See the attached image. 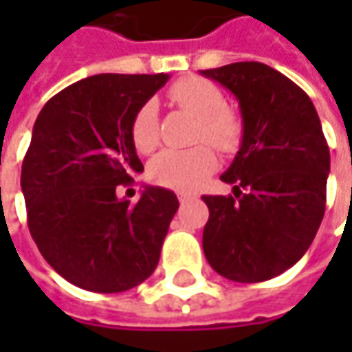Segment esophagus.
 <instances>
[{
  "instance_id": "esophagus-1",
  "label": "esophagus",
  "mask_w": 352,
  "mask_h": 352,
  "mask_svg": "<svg viewBox=\"0 0 352 352\" xmlns=\"http://www.w3.org/2000/svg\"><path fill=\"white\" fill-rule=\"evenodd\" d=\"M178 199H180V204H188V201L194 199V196H190V194H178Z\"/></svg>"
}]
</instances>
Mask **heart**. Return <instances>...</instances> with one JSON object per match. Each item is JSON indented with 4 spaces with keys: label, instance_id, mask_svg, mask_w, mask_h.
<instances>
[{
    "label": "heart",
    "instance_id": "b5f03b06",
    "mask_svg": "<svg viewBox=\"0 0 352 352\" xmlns=\"http://www.w3.org/2000/svg\"><path fill=\"white\" fill-rule=\"evenodd\" d=\"M168 100L176 107L199 119L197 141H208L215 148L231 153L243 139V121L233 109L227 107L223 89L211 80L188 76L174 82L168 88ZM131 139L135 148L148 155L160 142L158 109L155 102H144L131 119ZM217 166V156L210 146H196L186 151H162L153 158L148 176L178 192H194L208 182Z\"/></svg>",
    "mask_w": 352,
    "mask_h": 352
}]
</instances>
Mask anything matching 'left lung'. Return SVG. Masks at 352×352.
Here are the masks:
<instances>
[{
  "label": "left lung",
  "instance_id": "1",
  "mask_svg": "<svg viewBox=\"0 0 352 352\" xmlns=\"http://www.w3.org/2000/svg\"><path fill=\"white\" fill-rule=\"evenodd\" d=\"M241 107L243 142L221 180L233 196H204V252L233 282H264L298 263L318 233L329 146L304 89L263 62L201 70Z\"/></svg>",
  "mask_w": 352,
  "mask_h": 352
}]
</instances>
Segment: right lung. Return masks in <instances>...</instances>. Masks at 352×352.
I'll use <instances>...</instances> for the list:
<instances>
[{
    "instance_id": "obj_1",
    "label": "right lung",
    "mask_w": 352,
    "mask_h": 352,
    "mask_svg": "<svg viewBox=\"0 0 352 352\" xmlns=\"http://www.w3.org/2000/svg\"><path fill=\"white\" fill-rule=\"evenodd\" d=\"M168 74H98L50 98L23 158L27 223L41 254L64 280L98 294L139 286L155 272L174 192L144 186L119 199V186L142 172L131 119Z\"/></svg>"
}]
</instances>
